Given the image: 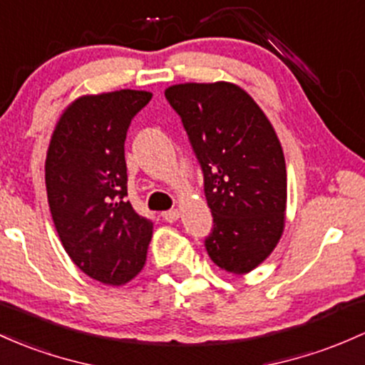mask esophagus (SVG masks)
Returning <instances> with one entry per match:
<instances>
[{"mask_svg":"<svg viewBox=\"0 0 365 365\" xmlns=\"http://www.w3.org/2000/svg\"><path fill=\"white\" fill-rule=\"evenodd\" d=\"M161 216H163V220H164V222H168V223H173V222H176V220L180 218V211H178V210H170V211H164V213H163Z\"/></svg>","mask_w":365,"mask_h":365,"instance_id":"obj_1","label":"esophagus"}]
</instances>
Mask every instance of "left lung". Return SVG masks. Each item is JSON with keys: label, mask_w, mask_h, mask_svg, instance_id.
Listing matches in <instances>:
<instances>
[{"label": "left lung", "mask_w": 365, "mask_h": 365, "mask_svg": "<svg viewBox=\"0 0 365 365\" xmlns=\"http://www.w3.org/2000/svg\"><path fill=\"white\" fill-rule=\"evenodd\" d=\"M201 166L213 228L204 239L220 268L246 274L277 246L287 182L277 135L246 91L230 83L168 88Z\"/></svg>", "instance_id": "1"}]
</instances>
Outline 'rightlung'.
I'll use <instances>...</instances> for the list:
<instances>
[{"instance_id":"1","label":"right lung","mask_w":365,"mask_h":365,"mask_svg":"<svg viewBox=\"0 0 365 365\" xmlns=\"http://www.w3.org/2000/svg\"><path fill=\"white\" fill-rule=\"evenodd\" d=\"M150 98L137 90L78 98L48 147V204L63 250L86 275L110 286L142 270L154 227L126 201L124 159L128 128Z\"/></svg>"}]
</instances>
